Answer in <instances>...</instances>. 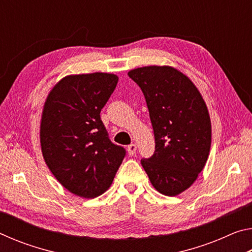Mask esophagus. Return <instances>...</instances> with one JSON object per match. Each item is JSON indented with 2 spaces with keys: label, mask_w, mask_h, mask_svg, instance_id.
<instances>
[{
  "label": "esophagus",
  "mask_w": 252,
  "mask_h": 252,
  "mask_svg": "<svg viewBox=\"0 0 252 252\" xmlns=\"http://www.w3.org/2000/svg\"><path fill=\"white\" fill-rule=\"evenodd\" d=\"M135 152H136V144L134 143L129 144V146H127V153H129L130 156H133L135 155Z\"/></svg>",
  "instance_id": "esophagus-1"
}]
</instances>
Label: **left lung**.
<instances>
[{
	"mask_svg": "<svg viewBox=\"0 0 252 252\" xmlns=\"http://www.w3.org/2000/svg\"><path fill=\"white\" fill-rule=\"evenodd\" d=\"M127 75L141 88L155 133V153L141 164L157 191L174 197L197 180L208 160L206 102L192 81L172 66L138 67Z\"/></svg>",
	"mask_w": 252,
	"mask_h": 252,
	"instance_id": "1",
	"label": "left lung"
}]
</instances>
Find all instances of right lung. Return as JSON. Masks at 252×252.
<instances>
[{"label": "right lung", "mask_w": 252, "mask_h": 252, "mask_svg": "<svg viewBox=\"0 0 252 252\" xmlns=\"http://www.w3.org/2000/svg\"><path fill=\"white\" fill-rule=\"evenodd\" d=\"M116 74L67 75L54 85L42 112L40 142L50 171L75 195L105 192L126 157L111 142L100 112L118 84Z\"/></svg>", "instance_id": "obj_1"}]
</instances>
